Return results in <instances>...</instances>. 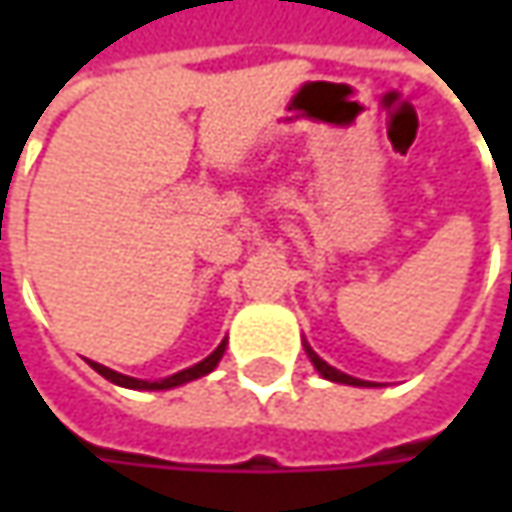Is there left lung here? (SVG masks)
I'll return each instance as SVG.
<instances>
[{"mask_svg":"<svg viewBox=\"0 0 512 512\" xmlns=\"http://www.w3.org/2000/svg\"><path fill=\"white\" fill-rule=\"evenodd\" d=\"M307 356H310V362H313V367L325 376V379H330V382H339V384H353V387H373L370 382H362V379H353V376H347V373H342V370H336V367H330V364L325 362V359H319L313 350H310V344H305Z\"/></svg>","mask_w":512,"mask_h":512,"instance_id":"left-lung-1","label":"left lung"}]
</instances>
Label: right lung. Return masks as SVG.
Segmentation results:
<instances>
[{
    "label": "right lung",
    "instance_id": "right-lung-1",
    "mask_svg": "<svg viewBox=\"0 0 512 512\" xmlns=\"http://www.w3.org/2000/svg\"><path fill=\"white\" fill-rule=\"evenodd\" d=\"M225 344L222 342L207 359H202L199 364H193V367H187V370H179V373H173V376H168V379H159V382H145V379H133V376H122V373H116V370H110V367H105V364L99 362H88L99 376H105L108 382L119 384V387H130V390H170V387H179V384L185 382H193V379H202V376H207L216 364H219V359L225 356Z\"/></svg>",
    "mask_w": 512,
    "mask_h": 512
}]
</instances>
